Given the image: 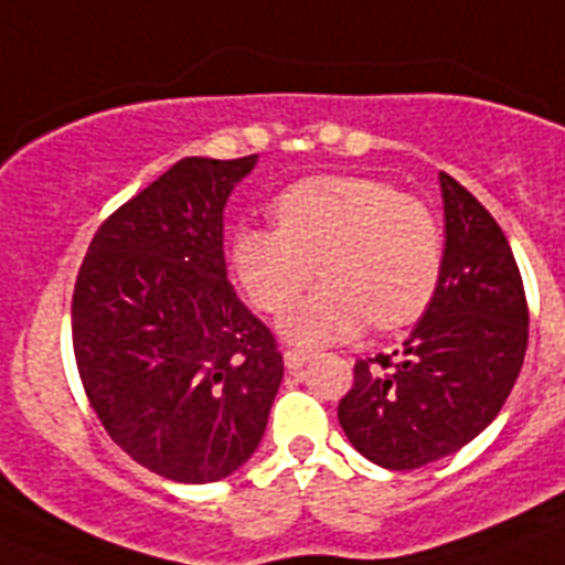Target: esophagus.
I'll return each instance as SVG.
<instances>
[{
	"instance_id": "obj_1",
	"label": "esophagus",
	"mask_w": 565,
	"mask_h": 565,
	"mask_svg": "<svg viewBox=\"0 0 565 565\" xmlns=\"http://www.w3.org/2000/svg\"><path fill=\"white\" fill-rule=\"evenodd\" d=\"M308 356H311V353L302 351V348H286V351H282L286 367H302V364L308 362Z\"/></svg>"
}]
</instances>
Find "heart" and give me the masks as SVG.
<instances>
[{
    "instance_id": "1",
    "label": "heart",
    "mask_w": 565,
    "mask_h": 565,
    "mask_svg": "<svg viewBox=\"0 0 565 565\" xmlns=\"http://www.w3.org/2000/svg\"><path fill=\"white\" fill-rule=\"evenodd\" d=\"M277 226L232 237V266L259 311L282 313L297 342L322 344L373 328L411 326L436 297L444 239L436 214L413 194L359 174H317L274 201Z\"/></svg>"
}]
</instances>
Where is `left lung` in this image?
Masks as SVG:
<instances>
[{
	"instance_id": "obj_1",
	"label": "left lung",
	"mask_w": 565,
	"mask_h": 565,
	"mask_svg": "<svg viewBox=\"0 0 565 565\" xmlns=\"http://www.w3.org/2000/svg\"><path fill=\"white\" fill-rule=\"evenodd\" d=\"M441 192L436 297L402 351L356 359L337 413L353 447L387 469H418L472 441L501 413L526 356V291L507 234L447 172Z\"/></svg>"
}]
</instances>
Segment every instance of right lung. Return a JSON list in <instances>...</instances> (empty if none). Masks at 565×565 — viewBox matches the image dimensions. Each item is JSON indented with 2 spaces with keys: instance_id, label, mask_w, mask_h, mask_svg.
Segmentation results:
<instances>
[{
  "instance_id": "add662e5",
  "label": "right lung",
  "mask_w": 565,
  "mask_h": 565,
  "mask_svg": "<svg viewBox=\"0 0 565 565\" xmlns=\"http://www.w3.org/2000/svg\"><path fill=\"white\" fill-rule=\"evenodd\" d=\"M257 154L183 158L98 226L73 291V353L107 436L154 476L212 483L257 450L277 339L226 277L223 206Z\"/></svg>"
}]
</instances>
